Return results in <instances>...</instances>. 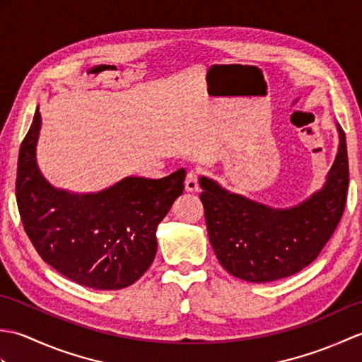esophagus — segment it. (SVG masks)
Here are the masks:
<instances>
[{"label":"esophagus","mask_w":362,"mask_h":362,"mask_svg":"<svg viewBox=\"0 0 362 362\" xmlns=\"http://www.w3.org/2000/svg\"><path fill=\"white\" fill-rule=\"evenodd\" d=\"M185 188H187V191H191V193H196V191L199 189V171L197 169H191V171L187 174Z\"/></svg>","instance_id":"esophagus-1"}]
</instances>
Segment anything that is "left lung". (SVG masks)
Masks as SVG:
<instances>
[{
	"label": "left lung",
	"mask_w": 362,
	"mask_h": 362,
	"mask_svg": "<svg viewBox=\"0 0 362 362\" xmlns=\"http://www.w3.org/2000/svg\"><path fill=\"white\" fill-rule=\"evenodd\" d=\"M337 130L339 151L324 188L289 210H274L227 193L216 182L201 177L210 243L228 274L266 283L297 274L317 258L339 224L347 201V143L342 127Z\"/></svg>",
	"instance_id": "obj_1"
}]
</instances>
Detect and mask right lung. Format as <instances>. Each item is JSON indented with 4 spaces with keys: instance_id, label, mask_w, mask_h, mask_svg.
I'll use <instances>...</instances> for the list:
<instances>
[{
    "instance_id": "add662e5",
    "label": "right lung",
    "mask_w": 362,
    "mask_h": 362,
    "mask_svg": "<svg viewBox=\"0 0 362 362\" xmlns=\"http://www.w3.org/2000/svg\"><path fill=\"white\" fill-rule=\"evenodd\" d=\"M42 117L21 143L15 194L30 243L51 267L82 286L121 289L148 271L157 227L185 185V169L163 179L126 177L98 194L52 188L37 166Z\"/></svg>"
}]
</instances>
